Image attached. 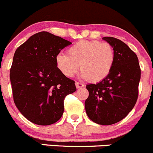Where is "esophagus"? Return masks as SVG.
I'll list each match as a JSON object with an SVG mask.
<instances>
[{
    "label": "esophagus",
    "instance_id": "esophagus-1",
    "mask_svg": "<svg viewBox=\"0 0 153 153\" xmlns=\"http://www.w3.org/2000/svg\"><path fill=\"white\" fill-rule=\"evenodd\" d=\"M75 85H76V88H82V87H84L83 84L81 83V82H76Z\"/></svg>",
    "mask_w": 153,
    "mask_h": 153
}]
</instances>
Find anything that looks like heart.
Returning <instances> with one entry per match:
<instances>
[{
	"label": "heart",
	"mask_w": 153,
	"mask_h": 153,
	"mask_svg": "<svg viewBox=\"0 0 153 153\" xmlns=\"http://www.w3.org/2000/svg\"><path fill=\"white\" fill-rule=\"evenodd\" d=\"M115 62V52L108 43L81 40L68 49V55L58 54L56 67L65 76L73 77L80 67L81 77L97 82L110 74Z\"/></svg>",
	"instance_id": "1"
}]
</instances>
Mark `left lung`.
<instances>
[{
  "instance_id": "1",
  "label": "left lung",
  "mask_w": 153,
  "mask_h": 153,
  "mask_svg": "<svg viewBox=\"0 0 153 153\" xmlns=\"http://www.w3.org/2000/svg\"><path fill=\"white\" fill-rule=\"evenodd\" d=\"M114 49L115 62L110 74L96 84H88L85 101L91 121L110 126L121 121L134 107L138 97L140 68L136 54L119 39L103 37Z\"/></svg>"
}]
</instances>
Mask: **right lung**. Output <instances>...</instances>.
I'll return each mask as SVG.
<instances>
[{
	"instance_id": "1",
	"label": "right lung",
	"mask_w": 153,
	"mask_h": 153,
	"mask_svg": "<svg viewBox=\"0 0 153 153\" xmlns=\"http://www.w3.org/2000/svg\"><path fill=\"white\" fill-rule=\"evenodd\" d=\"M71 42L41 31L17 48L10 69L14 103L27 119L49 126L61 119L64 100L76 90L75 82L56 67V57Z\"/></svg>"
}]
</instances>
